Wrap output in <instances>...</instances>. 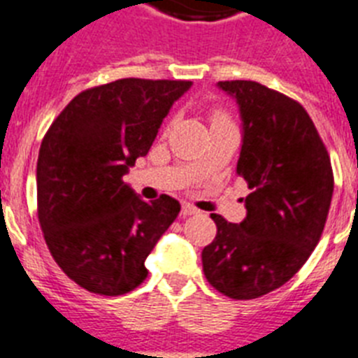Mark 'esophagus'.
Listing matches in <instances>:
<instances>
[{"label":"esophagus","mask_w":358,"mask_h":358,"mask_svg":"<svg viewBox=\"0 0 358 358\" xmlns=\"http://www.w3.org/2000/svg\"><path fill=\"white\" fill-rule=\"evenodd\" d=\"M198 209L191 203H182V216H189V215H196Z\"/></svg>","instance_id":"1"}]
</instances>
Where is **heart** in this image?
<instances>
[{
	"instance_id": "obj_1",
	"label": "heart",
	"mask_w": 358,
	"mask_h": 358,
	"mask_svg": "<svg viewBox=\"0 0 358 358\" xmlns=\"http://www.w3.org/2000/svg\"><path fill=\"white\" fill-rule=\"evenodd\" d=\"M211 123H231L229 116L225 113H222V110H215V113L211 114Z\"/></svg>"
}]
</instances>
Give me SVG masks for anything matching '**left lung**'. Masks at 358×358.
I'll list each match as a JSON object with an SVG mask.
<instances>
[{
    "label": "left lung",
    "mask_w": 358,
    "mask_h": 358,
    "mask_svg": "<svg viewBox=\"0 0 358 358\" xmlns=\"http://www.w3.org/2000/svg\"><path fill=\"white\" fill-rule=\"evenodd\" d=\"M244 123L236 174L248 182V215H211L216 236L203 275L222 295L251 300L284 286L317 248L333 196L331 160L299 101L248 80L218 82Z\"/></svg>",
    "instance_id": "8db88e82"
}]
</instances>
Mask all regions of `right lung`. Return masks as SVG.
<instances>
[{"label":"right lung","mask_w":358,"mask_h":358,"mask_svg":"<svg viewBox=\"0 0 358 358\" xmlns=\"http://www.w3.org/2000/svg\"><path fill=\"white\" fill-rule=\"evenodd\" d=\"M185 80L123 78L72 98L38 156V220L50 255L80 287L125 295L147 278L145 258L180 213L174 198L143 202L123 182L145 156Z\"/></svg>","instance_id":"right-lung-1"}]
</instances>
